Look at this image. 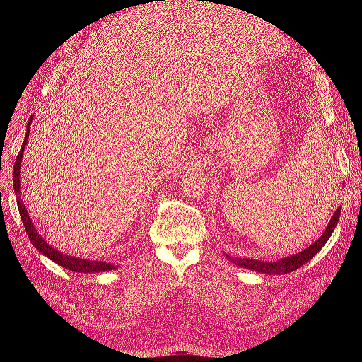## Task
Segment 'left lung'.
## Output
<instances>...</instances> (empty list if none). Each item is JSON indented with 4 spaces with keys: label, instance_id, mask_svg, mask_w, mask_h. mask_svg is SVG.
I'll return each mask as SVG.
<instances>
[{
    "label": "left lung",
    "instance_id": "8db88e82",
    "mask_svg": "<svg viewBox=\"0 0 362 362\" xmlns=\"http://www.w3.org/2000/svg\"><path fill=\"white\" fill-rule=\"evenodd\" d=\"M339 213H341V205H339L335 210L334 216L331 217L329 223H327V226L325 229V233L319 237V240H315V242L311 246L303 249L302 252H298V254H294V255L281 258V259L273 261V262L254 259V258H233V257H229L228 254H225V255H226L228 259H231V262H234V264L243 267V269H249V270L262 273V275H286V273L294 272V270H298L299 267H302L305 262H308L317 254V252H319L326 245V242L332 235L334 229L338 223Z\"/></svg>",
    "mask_w": 362,
    "mask_h": 362
}]
</instances>
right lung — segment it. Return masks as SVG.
<instances>
[{"label":"right lung","mask_w":362,"mask_h":362,"mask_svg":"<svg viewBox=\"0 0 362 362\" xmlns=\"http://www.w3.org/2000/svg\"><path fill=\"white\" fill-rule=\"evenodd\" d=\"M31 120L33 116L30 117L28 124H27V133H25V139H24V144L21 146L19 154L16 157L15 161V168H13V189H15V194H16V202H18V208H19V214H21V221H23L24 226H25V231L27 235L30 238L31 245L35 246L42 255H45L47 258H49L51 261L56 262V264L62 266L63 269H68L71 272L75 273H101V272H108V270H115L116 266L112 264V262H105V261H95V259H84V258H78V257H71L63 254L59 249H56L54 246H51L45 238H43L37 228L33 223L31 217L27 211V208L21 199V163H23V156H24V149L27 145V140H28V134H30V125H31Z\"/></svg>","instance_id":"obj_1"}]
</instances>
